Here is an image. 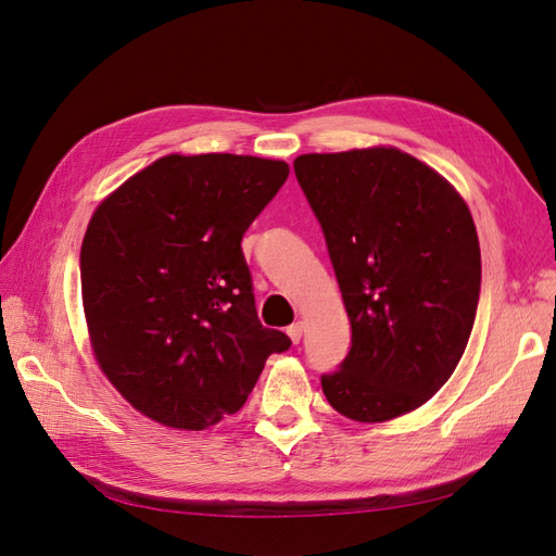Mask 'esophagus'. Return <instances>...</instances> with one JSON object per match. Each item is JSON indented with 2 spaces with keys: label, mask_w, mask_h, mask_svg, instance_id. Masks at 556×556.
<instances>
[{
  "label": "esophagus",
  "mask_w": 556,
  "mask_h": 556,
  "mask_svg": "<svg viewBox=\"0 0 556 556\" xmlns=\"http://www.w3.org/2000/svg\"><path fill=\"white\" fill-rule=\"evenodd\" d=\"M288 336H290V339H292L294 343H299L301 336H304V323H301V319H296V323H292V325L288 327Z\"/></svg>",
  "instance_id": "34e87169"
}]
</instances>
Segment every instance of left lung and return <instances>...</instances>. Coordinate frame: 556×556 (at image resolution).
Wrapping results in <instances>:
<instances>
[{"instance_id": "8db88e82", "label": "left lung", "mask_w": 556, "mask_h": 556, "mask_svg": "<svg viewBox=\"0 0 556 556\" xmlns=\"http://www.w3.org/2000/svg\"><path fill=\"white\" fill-rule=\"evenodd\" d=\"M294 174L352 325V348L323 392L355 422L406 415L450 380L473 329V217L439 172L392 146L299 155Z\"/></svg>"}]
</instances>
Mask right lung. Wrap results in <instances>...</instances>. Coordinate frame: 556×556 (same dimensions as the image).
I'll use <instances>...</instances> for the list:
<instances>
[{
  "label": "right lung",
  "instance_id": "add662e5",
  "mask_svg": "<svg viewBox=\"0 0 556 556\" xmlns=\"http://www.w3.org/2000/svg\"><path fill=\"white\" fill-rule=\"evenodd\" d=\"M280 160L166 155L111 192L80 248L94 359L155 422L201 431L241 410L274 352L241 239L288 180Z\"/></svg>",
  "mask_w": 556,
  "mask_h": 556
}]
</instances>
